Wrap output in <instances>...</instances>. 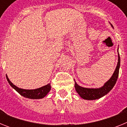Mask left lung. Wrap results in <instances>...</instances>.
Masks as SVG:
<instances>
[{
  "mask_svg": "<svg viewBox=\"0 0 127 127\" xmlns=\"http://www.w3.org/2000/svg\"><path fill=\"white\" fill-rule=\"evenodd\" d=\"M120 66V54L118 53V62L116 69L114 70L111 77L104 84V86L99 88H84V87L79 86L74 80L75 89H76L77 93L80 95L81 98L85 100H96L102 97L103 96L108 94L110 91L113 89V88L116 84V81L118 77Z\"/></svg>",
  "mask_w": 127,
  "mask_h": 127,
  "instance_id": "1",
  "label": "left lung"
}]
</instances>
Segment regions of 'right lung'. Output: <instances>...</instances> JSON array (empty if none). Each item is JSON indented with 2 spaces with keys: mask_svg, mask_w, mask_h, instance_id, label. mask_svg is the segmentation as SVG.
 Returning a JSON list of instances; mask_svg holds the SVG:
<instances>
[{
  "mask_svg": "<svg viewBox=\"0 0 127 127\" xmlns=\"http://www.w3.org/2000/svg\"><path fill=\"white\" fill-rule=\"evenodd\" d=\"M7 80L11 85V87H13L17 92L23 97H26V98H32V99H39V98H42L45 97L46 95L48 94L51 90V85L50 83L45 85V86H42L41 88H37L34 90H25L22 88H19L16 86L13 85L10 80L9 79L7 76H6Z\"/></svg>",
  "mask_w": 127,
  "mask_h": 127,
  "instance_id": "add662e5",
  "label": "right lung"
}]
</instances>
